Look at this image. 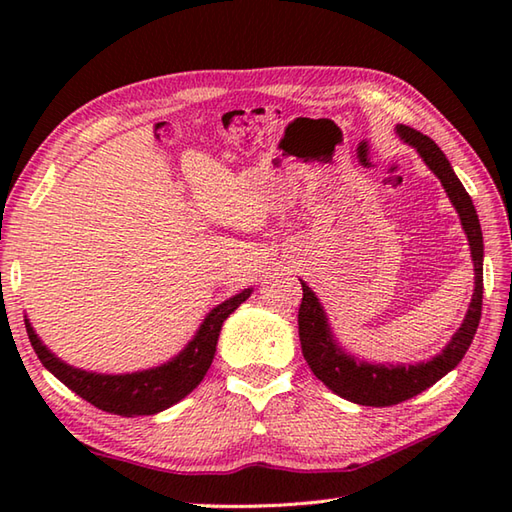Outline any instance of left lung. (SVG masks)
<instances>
[{
	"label": "left lung",
	"instance_id": "obj_1",
	"mask_svg": "<svg viewBox=\"0 0 512 512\" xmlns=\"http://www.w3.org/2000/svg\"><path fill=\"white\" fill-rule=\"evenodd\" d=\"M398 134L405 143L418 149L422 160L427 162L429 169L440 178L442 187L447 189V195L453 202L455 211L460 213L475 264V292L462 328L453 334L451 343L444 347L442 354L433 356L427 363L409 367L369 365L358 363L356 358L347 356L341 347L334 343L328 321H325V314L319 306V299L314 297V292L301 281L303 299L299 306V341L303 358H306V363L310 365L314 376H317L323 385H328L334 394L365 407L398 405V402H405L413 396H418L420 391L436 385L442 376H447L451 369L462 361L466 350L471 347L477 325H480L482 319L484 239L471 195L462 187L460 178L455 176L447 156L442 154V149L433 143L429 136H424L418 129L407 125H398Z\"/></svg>",
	"mask_w": 512,
	"mask_h": 512
}]
</instances>
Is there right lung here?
<instances>
[{
    "label": "right lung",
    "mask_w": 512,
    "mask_h": 512,
    "mask_svg": "<svg viewBox=\"0 0 512 512\" xmlns=\"http://www.w3.org/2000/svg\"><path fill=\"white\" fill-rule=\"evenodd\" d=\"M250 292L253 290L246 288L239 292V295L226 299L220 306L213 308L209 312V317L200 325L195 339L184 347V352H180L173 361L136 374L105 376L74 369L59 361V358L39 341V336L30 328L28 319L26 332L43 367L57 376L65 387H70L74 394H79L83 400L92 402L94 407H99L107 413H116V416H151V413H158L162 409L176 405L178 400L191 394V391L200 385V380L209 372V367L213 363L217 336H220L222 323L226 321L228 314L239 308V303H244L250 297Z\"/></svg>",
    "instance_id": "right-lung-1"
}]
</instances>
